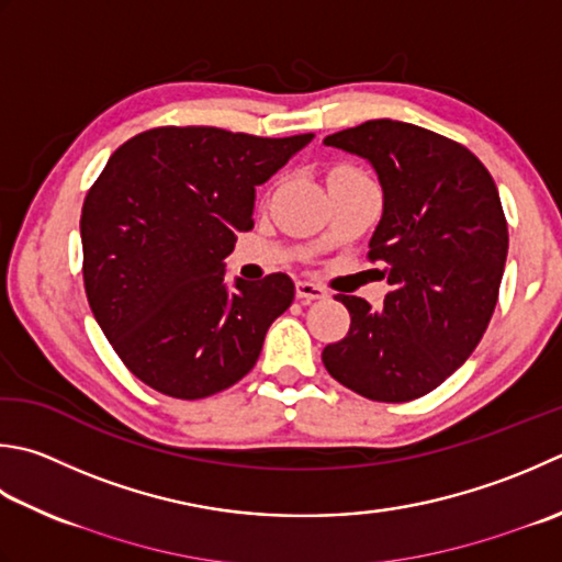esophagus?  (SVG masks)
<instances>
[{"instance_id":"34e87169","label":"esophagus","mask_w":562,"mask_h":562,"mask_svg":"<svg viewBox=\"0 0 562 562\" xmlns=\"http://www.w3.org/2000/svg\"><path fill=\"white\" fill-rule=\"evenodd\" d=\"M296 296H300L302 302H316V300H326V290L316 282L296 280Z\"/></svg>"}]
</instances>
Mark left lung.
<instances>
[{
    "instance_id": "left-lung-1",
    "label": "left lung",
    "mask_w": 562,
    "mask_h": 562,
    "mask_svg": "<svg viewBox=\"0 0 562 562\" xmlns=\"http://www.w3.org/2000/svg\"><path fill=\"white\" fill-rule=\"evenodd\" d=\"M368 158L384 194L368 258L387 262L382 310L336 294L348 334L324 348L328 375L372 402L436 390L477 348L499 300L509 231L490 170L458 140L375 119L324 138Z\"/></svg>"
}]
</instances>
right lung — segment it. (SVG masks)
<instances>
[{
  "label": "right lung",
  "mask_w": 562,
  "mask_h": 562,
  "mask_svg": "<svg viewBox=\"0 0 562 562\" xmlns=\"http://www.w3.org/2000/svg\"><path fill=\"white\" fill-rule=\"evenodd\" d=\"M312 138L158 126L112 153L82 204V278L99 328L143 384L204 400L256 366L294 282L272 272L226 290L224 260L252 228L256 187Z\"/></svg>",
  "instance_id": "obj_1"
}]
</instances>
